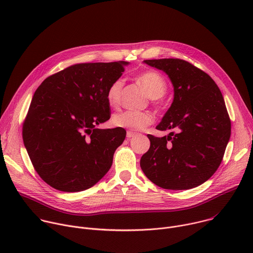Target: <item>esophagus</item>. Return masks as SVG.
<instances>
[{"mask_svg": "<svg viewBox=\"0 0 253 253\" xmlns=\"http://www.w3.org/2000/svg\"><path fill=\"white\" fill-rule=\"evenodd\" d=\"M136 135V133L132 132V131H127V138H132Z\"/></svg>", "mask_w": 253, "mask_h": 253, "instance_id": "1", "label": "esophagus"}]
</instances>
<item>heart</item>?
Returning <instances> with one entry per match:
<instances>
[{
  "label": "heart",
  "instance_id": "obj_1",
  "mask_svg": "<svg viewBox=\"0 0 253 253\" xmlns=\"http://www.w3.org/2000/svg\"><path fill=\"white\" fill-rule=\"evenodd\" d=\"M136 80L140 83L151 99L161 98L167 91V83L162 75L156 71H145L137 76ZM124 86L122 78L115 79L107 88L106 99L111 107H117L120 104L121 93ZM154 121L153 116L148 112L123 111L116 113L112 117V123L116 127L140 131L151 125Z\"/></svg>",
  "mask_w": 253,
  "mask_h": 253
}]
</instances>
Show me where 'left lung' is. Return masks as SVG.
Segmentation results:
<instances>
[{"label":"left lung","instance_id":"8db88e82","mask_svg":"<svg viewBox=\"0 0 253 253\" xmlns=\"http://www.w3.org/2000/svg\"><path fill=\"white\" fill-rule=\"evenodd\" d=\"M144 63L164 71L174 87L171 107L156 129L177 132L164 137L147 135L150 148L141 157V169L161 188H194L218 169L230 138L223 96L208 74L185 60Z\"/></svg>","mask_w":253,"mask_h":253}]
</instances>
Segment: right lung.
<instances>
[{"instance_id": "1", "label": "right lung", "mask_w": 253, "mask_h": 253, "mask_svg": "<svg viewBox=\"0 0 253 253\" xmlns=\"http://www.w3.org/2000/svg\"><path fill=\"white\" fill-rule=\"evenodd\" d=\"M127 64L72 65L36 90L23 124V140L36 172L51 187L83 191L109 171L126 131L95 126L110 118L107 88L121 77Z\"/></svg>"}]
</instances>
